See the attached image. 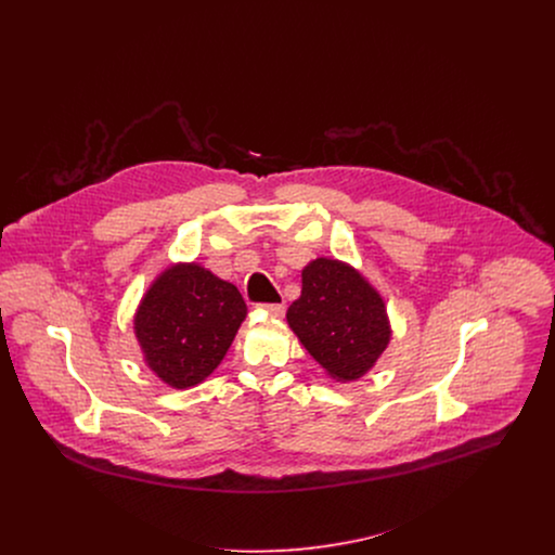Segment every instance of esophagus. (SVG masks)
Listing matches in <instances>:
<instances>
[{
    "label": "esophagus",
    "instance_id": "esophagus-1",
    "mask_svg": "<svg viewBox=\"0 0 555 555\" xmlns=\"http://www.w3.org/2000/svg\"><path fill=\"white\" fill-rule=\"evenodd\" d=\"M258 312L271 318H284L286 308L282 304H262V306H258Z\"/></svg>",
    "mask_w": 555,
    "mask_h": 555
}]
</instances>
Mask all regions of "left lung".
Returning <instances> with one entry per match:
<instances>
[{
    "instance_id": "obj_1",
    "label": "left lung",
    "mask_w": 555,
    "mask_h": 555,
    "mask_svg": "<svg viewBox=\"0 0 555 555\" xmlns=\"http://www.w3.org/2000/svg\"><path fill=\"white\" fill-rule=\"evenodd\" d=\"M301 284L286 312L291 328L333 380H359L391 339L383 297L354 267L333 258L312 260Z\"/></svg>"
}]
</instances>
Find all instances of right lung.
<instances>
[{
  "instance_id": "1",
  "label": "right lung",
  "mask_w": 555,
  "mask_h": 555,
  "mask_svg": "<svg viewBox=\"0 0 555 555\" xmlns=\"http://www.w3.org/2000/svg\"><path fill=\"white\" fill-rule=\"evenodd\" d=\"M245 314L237 286L196 262H179L164 269L145 293L134 333L159 380L188 389L220 365Z\"/></svg>"
}]
</instances>
